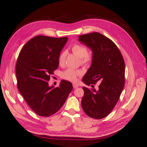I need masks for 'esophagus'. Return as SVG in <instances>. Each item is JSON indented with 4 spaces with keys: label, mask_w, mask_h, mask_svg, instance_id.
<instances>
[{
    "label": "esophagus",
    "mask_w": 147,
    "mask_h": 147,
    "mask_svg": "<svg viewBox=\"0 0 147 147\" xmlns=\"http://www.w3.org/2000/svg\"><path fill=\"white\" fill-rule=\"evenodd\" d=\"M73 87H74V88H77L78 87V84H77L74 83L73 84Z\"/></svg>",
    "instance_id": "1"
}]
</instances>
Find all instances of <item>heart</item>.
I'll list each match as a JSON object with an SVG mask.
<instances>
[{
	"label": "heart",
	"instance_id": "1",
	"mask_svg": "<svg viewBox=\"0 0 147 147\" xmlns=\"http://www.w3.org/2000/svg\"><path fill=\"white\" fill-rule=\"evenodd\" d=\"M72 50L75 55H77L80 58H81V63L82 64L90 63L92 61L93 55L91 53H88V47L82 44H75L72 47ZM67 56V51H63L59 55L58 62L60 65H63ZM82 74L81 70H74L72 69H67L62 72L61 76L66 80L75 82L77 80L78 76Z\"/></svg>",
	"mask_w": 147,
	"mask_h": 147
}]
</instances>
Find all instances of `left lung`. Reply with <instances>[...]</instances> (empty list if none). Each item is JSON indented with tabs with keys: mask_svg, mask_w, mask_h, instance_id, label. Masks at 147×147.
Returning <instances> with one entry per match:
<instances>
[{
	"mask_svg": "<svg viewBox=\"0 0 147 147\" xmlns=\"http://www.w3.org/2000/svg\"><path fill=\"white\" fill-rule=\"evenodd\" d=\"M78 40L92 51L91 65L82 81L92 88L83 87V111L88 117L104 118L112 112L118 102L125 83V64L117 45L99 32L78 36ZM97 82V90L94 88Z\"/></svg>",
	"mask_w": 147,
	"mask_h": 147,
	"instance_id": "left-lung-1",
	"label": "left lung"
}]
</instances>
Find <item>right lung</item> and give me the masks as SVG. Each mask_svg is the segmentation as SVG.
Returning <instances> with one entry per match:
<instances>
[{
    "mask_svg": "<svg viewBox=\"0 0 147 147\" xmlns=\"http://www.w3.org/2000/svg\"><path fill=\"white\" fill-rule=\"evenodd\" d=\"M67 37L37 35L21 49L16 65L17 86L34 112L49 117L58 111L73 89L72 84L61 80L59 86H50L48 81L59 66L58 58Z\"/></svg>",
    "mask_w": 147,
    "mask_h": 147,
    "instance_id": "obj_1",
    "label": "right lung"
}]
</instances>
